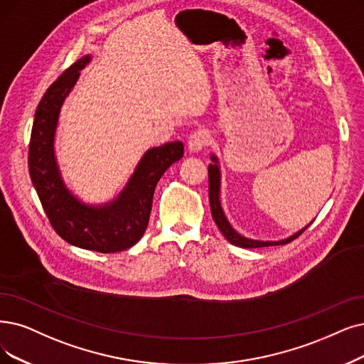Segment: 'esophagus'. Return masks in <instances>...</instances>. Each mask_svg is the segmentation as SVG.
<instances>
[{
  "label": "esophagus",
  "mask_w": 364,
  "mask_h": 364,
  "mask_svg": "<svg viewBox=\"0 0 364 364\" xmlns=\"http://www.w3.org/2000/svg\"><path fill=\"white\" fill-rule=\"evenodd\" d=\"M209 140L210 136L206 129H198V132H194L188 139V149L191 152H200L203 148L208 146Z\"/></svg>",
  "instance_id": "obj_1"
}]
</instances>
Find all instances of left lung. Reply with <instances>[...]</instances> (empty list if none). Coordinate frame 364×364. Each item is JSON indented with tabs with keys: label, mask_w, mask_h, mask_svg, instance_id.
Listing matches in <instances>:
<instances>
[{
	"label": "left lung",
	"mask_w": 364,
	"mask_h": 364,
	"mask_svg": "<svg viewBox=\"0 0 364 364\" xmlns=\"http://www.w3.org/2000/svg\"><path fill=\"white\" fill-rule=\"evenodd\" d=\"M210 159L213 161V164H209V201H210V210H212V218L215 224L218 225V228L221 230V232L224 235V237L236 246H240V248H263V246H274V245H285L288 242L294 240L296 237H299L301 232L306 230L309 225H306L304 228H301L300 231L294 232L293 236H289L284 240H276V242H263V240H254V239H248L243 237L242 235L232 228L228 223V220L224 215V210L221 208V200H220V193H221V168L220 164H218V158L215 155L210 156Z\"/></svg>",
	"instance_id": "obj_1"
}]
</instances>
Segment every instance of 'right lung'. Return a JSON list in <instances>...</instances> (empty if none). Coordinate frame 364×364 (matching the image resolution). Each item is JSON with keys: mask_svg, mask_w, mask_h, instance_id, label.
Segmentation results:
<instances>
[{"mask_svg": "<svg viewBox=\"0 0 364 364\" xmlns=\"http://www.w3.org/2000/svg\"><path fill=\"white\" fill-rule=\"evenodd\" d=\"M85 55L58 77L43 95L34 114L28 167L37 196L53 230L70 245L103 254L136 245L146 231L154 191L164 171L183 156L182 141L144 152L121 194L105 205H86L65 186L55 156V133L65 98L75 88Z\"/></svg>", "mask_w": 364, "mask_h": 364, "instance_id": "add662e5", "label": "right lung"}]
</instances>
